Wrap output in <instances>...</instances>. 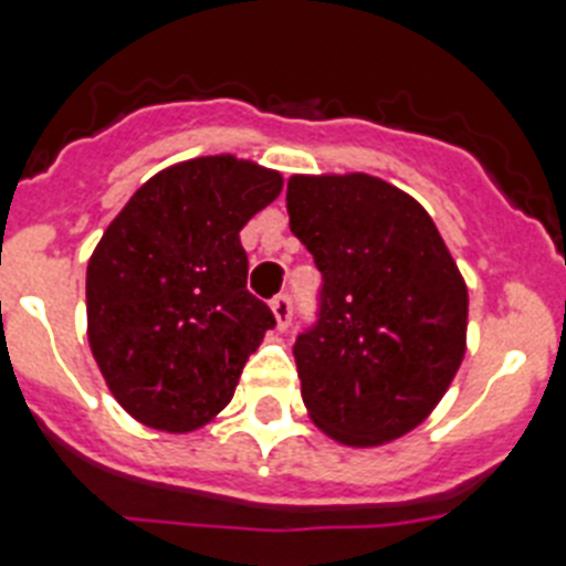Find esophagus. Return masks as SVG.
Segmentation results:
<instances>
[{"label": "esophagus", "instance_id": "34e87169", "mask_svg": "<svg viewBox=\"0 0 566 566\" xmlns=\"http://www.w3.org/2000/svg\"><path fill=\"white\" fill-rule=\"evenodd\" d=\"M270 311H273V316H276L279 331H284V327L290 324V318H293V298H290L287 293H279V296L270 302Z\"/></svg>", "mask_w": 566, "mask_h": 566}]
</instances>
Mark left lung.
Instances as JSON below:
<instances>
[{
  "instance_id": "8db88e82",
  "label": "left lung",
  "mask_w": 566,
  "mask_h": 566,
  "mask_svg": "<svg viewBox=\"0 0 566 566\" xmlns=\"http://www.w3.org/2000/svg\"><path fill=\"white\" fill-rule=\"evenodd\" d=\"M287 213L322 273L316 324L293 344L304 407L342 444L399 439L464 358L453 255L419 201L376 176H293Z\"/></svg>"
}]
</instances>
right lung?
<instances>
[{
  "instance_id": "right-lung-1",
  "label": "right lung",
  "mask_w": 566,
  "mask_h": 566,
  "mask_svg": "<svg viewBox=\"0 0 566 566\" xmlns=\"http://www.w3.org/2000/svg\"><path fill=\"white\" fill-rule=\"evenodd\" d=\"M282 174L199 156L147 179L87 262V338L136 421L188 432L224 410L244 361L276 327L248 290L239 230L282 193Z\"/></svg>"
}]
</instances>
